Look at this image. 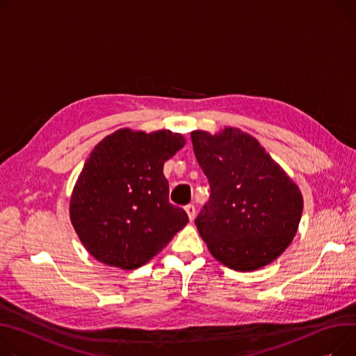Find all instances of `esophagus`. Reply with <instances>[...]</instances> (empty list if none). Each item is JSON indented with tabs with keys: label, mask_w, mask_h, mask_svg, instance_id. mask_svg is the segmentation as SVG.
<instances>
[{
	"label": "esophagus",
	"mask_w": 356,
	"mask_h": 356,
	"mask_svg": "<svg viewBox=\"0 0 356 356\" xmlns=\"http://www.w3.org/2000/svg\"><path fill=\"white\" fill-rule=\"evenodd\" d=\"M184 210H186L187 216H188V219H191V220H193L196 218V207H195V204H187L184 207Z\"/></svg>",
	"instance_id": "esophagus-1"
}]
</instances>
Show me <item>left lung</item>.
Listing matches in <instances>:
<instances>
[{
    "label": "left lung",
    "mask_w": 356,
    "mask_h": 356,
    "mask_svg": "<svg viewBox=\"0 0 356 356\" xmlns=\"http://www.w3.org/2000/svg\"><path fill=\"white\" fill-rule=\"evenodd\" d=\"M191 137L210 186L209 202L195 220L210 253L239 272L269 265L298 230L303 210L298 186L239 129L215 136L192 131Z\"/></svg>",
    "instance_id": "8db88e82"
}]
</instances>
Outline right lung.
Returning a JSON list of instances; mask_svg holds the SVG:
<instances>
[{
	"label": "right lung",
	"mask_w": 356,
	"mask_h": 356,
	"mask_svg": "<svg viewBox=\"0 0 356 356\" xmlns=\"http://www.w3.org/2000/svg\"><path fill=\"white\" fill-rule=\"evenodd\" d=\"M184 146L170 130L150 134L117 130L86 160L70 202V216L91 256L122 268H138L188 222L169 202L163 164Z\"/></svg>",
	"instance_id": "add662e5"
}]
</instances>
